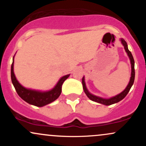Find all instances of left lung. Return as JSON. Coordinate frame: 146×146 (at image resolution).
<instances>
[{
  "mask_svg": "<svg viewBox=\"0 0 146 146\" xmlns=\"http://www.w3.org/2000/svg\"><path fill=\"white\" fill-rule=\"evenodd\" d=\"M120 41H121V44L123 45V46H124L125 51L127 53V54H128L129 58H130V64H131V77H130V82H129L128 86H126V88H125L124 90H123V91H122L121 93H119V94L117 95L116 96H114L113 98H110L109 99H104V98H100V97H98L96 96V95H94L89 93V91H88V89H87L86 86V84H85V82H84V77H83L82 78L83 89L84 90V93H86L87 97H88L90 100H92V101L98 102V103L102 104H104L106 106H109V105L117 103V102H120L121 100H123L125 96H126L127 94L128 93V92L130 91L132 84H133L134 81H135V60H134L133 56H132L131 52L128 50V44H127L126 42H125L124 40V39H123V38H121Z\"/></svg>",
  "mask_w": 146,
  "mask_h": 146,
  "instance_id": "obj_1",
  "label": "left lung"
}]
</instances>
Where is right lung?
<instances>
[{
	"label": "right lung",
	"mask_w": 146,
	"mask_h": 146,
	"mask_svg": "<svg viewBox=\"0 0 146 146\" xmlns=\"http://www.w3.org/2000/svg\"><path fill=\"white\" fill-rule=\"evenodd\" d=\"M14 59L11 66V78L13 85L17 92L18 95L23 99L24 101L27 102L29 104L36 106L38 107L44 106L57 100L61 94L62 86L64 82L69 77L70 74L64 75L60 79L57 84L53 88L48 91H39V90H31L25 88L18 82L16 80L14 72Z\"/></svg>",
	"instance_id": "1"
}]
</instances>
